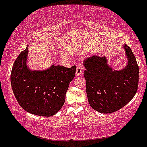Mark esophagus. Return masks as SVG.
I'll return each mask as SVG.
<instances>
[{"mask_svg":"<svg viewBox=\"0 0 147 147\" xmlns=\"http://www.w3.org/2000/svg\"><path fill=\"white\" fill-rule=\"evenodd\" d=\"M82 72H83V67H82L80 66L77 67L76 71V76H81V74H82Z\"/></svg>","mask_w":147,"mask_h":147,"instance_id":"esophagus-1","label":"esophagus"}]
</instances>
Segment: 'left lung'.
I'll return each instance as SVG.
<instances>
[{
	"mask_svg": "<svg viewBox=\"0 0 147 147\" xmlns=\"http://www.w3.org/2000/svg\"><path fill=\"white\" fill-rule=\"evenodd\" d=\"M127 66L114 70L106 56H92L83 62L84 77L89 105L96 111L110 114L117 111L134 98L139 84V66L131 49L123 45Z\"/></svg>",
	"mask_w": 147,
	"mask_h": 147,
	"instance_id": "obj_1",
	"label": "left lung"
}]
</instances>
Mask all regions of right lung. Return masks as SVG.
I'll return each instance as SVG.
<instances>
[{
	"instance_id": "add662e5",
	"label": "right lung",
	"mask_w": 147,
	"mask_h": 147,
	"mask_svg": "<svg viewBox=\"0 0 147 147\" xmlns=\"http://www.w3.org/2000/svg\"><path fill=\"white\" fill-rule=\"evenodd\" d=\"M28 46L20 53L11 72L14 96L24 110L40 116H52L64 105L76 66L52 65L45 70H31L27 66Z\"/></svg>"
}]
</instances>
